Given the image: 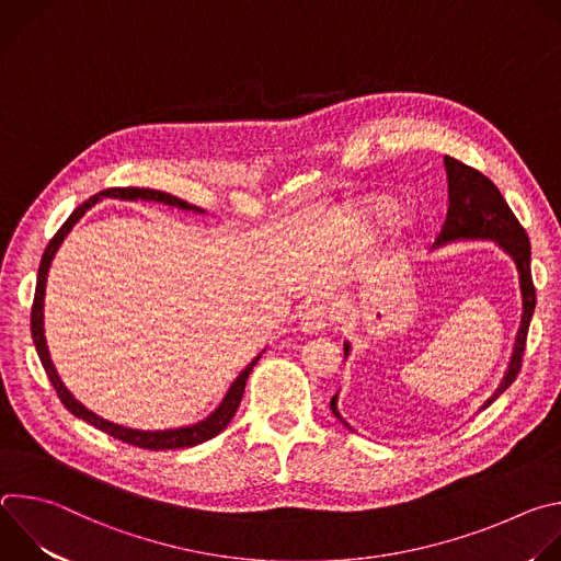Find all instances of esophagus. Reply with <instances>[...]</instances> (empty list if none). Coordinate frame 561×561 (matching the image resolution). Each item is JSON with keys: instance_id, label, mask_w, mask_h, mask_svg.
<instances>
[{"instance_id": "34e87169", "label": "esophagus", "mask_w": 561, "mask_h": 561, "mask_svg": "<svg viewBox=\"0 0 561 561\" xmlns=\"http://www.w3.org/2000/svg\"><path fill=\"white\" fill-rule=\"evenodd\" d=\"M331 324V310L322 301H312L301 310V331L304 333H322Z\"/></svg>"}]
</instances>
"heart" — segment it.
Here are the masks:
<instances>
[{"mask_svg":"<svg viewBox=\"0 0 561 561\" xmlns=\"http://www.w3.org/2000/svg\"><path fill=\"white\" fill-rule=\"evenodd\" d=\"M388 210H390V202H388V199H383V197H373V199H366L364 206L359 208V219H362L364 224H375V221L383 219V217L388 215ZM397 226H399V230H404V228L409 226V219L402 217V219L397 221Z\"/></svg>","mask_w":561,"mask_h":561,"instance_id":"obj_1","label":"heart"}]
</instances>
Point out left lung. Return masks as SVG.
<instances>
[{
    "instance_id": "1",
    "label": "left lung",
    "mask_w": 561,
    "mask_h": 561,
    "mask_svg": "<svg viewBox=\"0 0 561 561\" xmlns=\"http://www.w3.org/2000/svg\"><path fill=\"white\" fill-rule=\"evenodd\" d=\"M444 167L448 178V213H446L442 232L437 237V244L433 249L444 247L448 242H457V239H491V242H495L504 253L511 255L519 275L522 324L515 337L508 370L502 383L497 386V390L493 392V397L482 407V409H489L495 399L515 381V377L522 370L526 335H528L530 317L535 312V299H537L533 277H530V242L524 226L513 215L500 188L484 173L461 164L459 159L448 154L444 157ZM348 353H351V344L344 342V355ZM331 411L344 426H348L337 411V394L331 399Z\"/></svg>"
}]
</instances>
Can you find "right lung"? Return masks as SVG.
<instances>
[{"label":"right lung","instance_id":"add662e5","mask_svg":"<svg viewBox=\"0 0 561 561\" xmlns=\"http://www.w3.org/2000/svg\"><path fill=\"white\" fill-rule=\"evenodd\" d=\"M104 197H117V199H146V202H162V204H169V206H178L182 210H195V213H204L202 208L197 206H191L188 202L180 199V197H173L169 193H162V191H152V188H106L98 195H93L91 199H87L82 206H77L72 210V215L64 221V226L55 232V237L48 242L44 255H42V264H39V271H37V286H35V299H33V310H31V333H33V342H35V348H37V355L42 359V366L53 383V388L57 390V397L61 399V404L79 420H84L89 424H93L95 428L104 431L106 435L115 437V439H122L130 446H137V448H148V450H173V448H188V446H197V444H204L208 439H213L215 435H219L228 422L234 417L237 409H239V402H242V394H244V388H247V379L253 370V366L257 364L260 355L239 373V377L232 381V386L228 388L226 397L221 399V404L204 420V422H197L193 426H184V428H171V431H135V428H126V426H119V424H113L108 420H102L100 415H95L93 411H89L82 402H77V399L70 394V390L64 386V381L59 379L53 362H50V355H48V346H46V337H44V293H46V275H48V268H50V262L59 249V244L64 242V237L70 232V228L82 219V215L95 206L100 199Z\"/></svg>","mask_w":561,"mask_h":561}]
</instances>
